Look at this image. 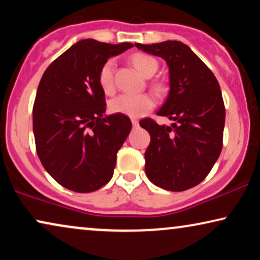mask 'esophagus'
Returning a JSON list of instances; mask_svg holds the SVG:
<instances>
[{
  "mask_svg": "<svg viewBox=\"0 0 260 260\" xmlns=\"http://www.w3.org/2000/svg\"><path fill=\"white\" fill-rule=\"evenodd\" d=\"M131 122H133V125H134V127H137L138 126V120L137 119H131Z\"/></svg>",
  "mask_w": 260,
  "mask_h": 260,
  "instance_id": "1",
  "label": "esophagus"
}]
</instances>
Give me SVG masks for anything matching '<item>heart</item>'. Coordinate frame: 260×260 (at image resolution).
I'll return each instance as SVG.
<instances>
[{
  "mask_svg": "<svg viewBox=\"0 0 260 260\" xmlns=\"http://www.w3.org/2000/svg\"><path fill=\"white\" fill-rule=\"evenodd\" d=\"M134 66L136 67L142 76L151 77L157 70V62L151 56L145 54H135L131 58ZM98 81L102 90L106 94H111L115 91V61L110 59L102 66L99 71ZM155 101L150 94H130L123 93L117 95L110 102L109 108L113 113L129 116L131 118H138L145 115L154 108Z\"/></svg>",
  "mask_w": 260,
  "mask_h": 260,
  "instance_id": "obj_1",
  "label": "heart"
}]
</instances>
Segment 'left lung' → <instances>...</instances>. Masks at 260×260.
<instances>
[{
    "label": "left lung",
    "instance_id": "8db88e82",
    "mask_svg": "<svg viewBox=\"0 0 260 260\" xmlns=\"http://www.w3.org/2000/svg\"><path fill=\"white\" fill-rule=\"evenodd\" d=\"M135 46L166 60L170 91L157 115L174 120L172 126L151 118L140 122L151 138L144 154L145 173L163 189L187 190L205 180L221 152L225 105L219 83L182 42Z\"/></svg>",
    "mask_w": 260,
    "mask_h": 260
}]
</instances>
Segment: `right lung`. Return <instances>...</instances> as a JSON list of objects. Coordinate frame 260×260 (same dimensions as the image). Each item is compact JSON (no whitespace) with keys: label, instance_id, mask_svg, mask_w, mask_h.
Returning a JSON list of instances; mask_svg holds the SVG:
<instances>
[{"label":"right lung","instance_id":"add662e5","mask_svg":"<svg viewBox=\"0 0 260 260\" xmlns=\"http://www.w3.org/2000/svg\"><path fill=\"white\" fill-rule=\"evenodd\" d=\"M85 39L63 52L45 71L33 106L39 158L59 184L91 193L111 180L117 151L129 135V117H104L105 93L99 71L110 56L133 47Z\"/></svg>","mask_w":260,"mask_h":260}]
</instances>
